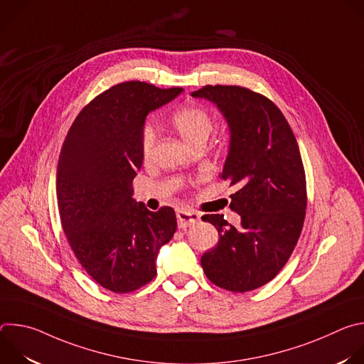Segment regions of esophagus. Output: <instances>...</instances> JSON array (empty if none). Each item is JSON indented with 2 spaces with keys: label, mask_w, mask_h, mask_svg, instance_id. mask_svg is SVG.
Listing matches in <instances>:
<instances>
[{
  "label": "esophagus",
  "mask_w": 364,
  "mask_h": 364,
  "mask_svg": "<svg viewBox=\"0 0 364 364\" xmlns=\"http://www.w3.org/2000/svg\"><path fill=\"white\" fill-rule=\"evenodd\" d=\"M176 215H177V222H178L180 229H187L200 220V215L197 212L177 210Z\"/></svg>",
  "instance_id": "1"
}]
</instances>
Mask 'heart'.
<instances>
[{"mask_svg":"<svg viewBox=\"0 0 364 364\" xmlns=\"http://www.w3.org/2000/svg\"><path fill=\"white\" fill-rule=\"evenodd\" d=\"M171 122L183 139L191 146L204 144L213 129V118L210 112L194 103L177 109L171 117ZM155 139H157V134H155L154 127L149 124L145 125L141 132V152L145 161H149L152 157Z\"/></svg>","mask_w":364,"mask_h":364,"instance_id":"b5f03b06","label":"heart"}]
</instances>
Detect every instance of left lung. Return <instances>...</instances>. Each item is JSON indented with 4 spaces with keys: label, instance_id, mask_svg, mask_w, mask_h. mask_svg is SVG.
Returning <instances> with one entry per match:
<instances>
[{
    "label": "left lung",
    "instance_id": "1",
    "mask_svg": "<svg viewBox=\"0 0 364 364\" xmlns=\"http://www.w3.org/2000/svg\"><path fill=\"white\" fill-rule=\"evenodd\" d=\"M216 103L230 129L222 178L236 186L230 209L240 216L232 226L223 215H204L219 232L218 245L201 256L215 285L246 292L272 281L299 239L305 209V171L295 135L272 100L242 86L207 85L191 93Z\"/></svg>",
    "mask_w": 364,
    "mask_h": 364
}]
</instances>
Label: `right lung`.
Listing matches in <instances>:
<instances>
[{
    "label": "right lung",
    "instance_id": "right-lung-1",
    "mask_svg": "<svg viewBox=\"0 0 364 364\" xmlns=\"http://www.w3.org/2000/svg\"><path fill=\"white\" fill-rule=\"evenodd\" d=\"M131 80L97 95L63 142L56 178L59 215L83 269L100 287L127 294L157 275L160 247L177 229L171 207L149 212L132 198L142 166L145 118L181 93Z\"/></svg>",
    "mask_w": 364,
    "mask_h": 364
}]
</instances>
